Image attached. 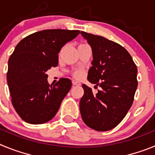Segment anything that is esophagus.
I'll list each match as a JSON object with an SVG mask.
<instances>
[{
    "mask_svg": "<svg viewBox=\"0 0 155 155\" xmlns=\"http://www.w3.org/2000/svg\"><path fill=\"white\" fill-rule=\"evenodd\" d=\"M72 84H73V85H81V82L78 81L73 80L72 81Z\"/></svg>",
    "mask_w": 155,
    "mask_h": 155,
    "instance_id": "obj_1",
    "label": "esophagus"
}]
</instances>
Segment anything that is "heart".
<instances>
[{
    "instance_id": "obj_1",
    "label": "heart",
    "mask_w": 155,
    "mask_h": 155,
    "mask_svg": "<svg viewBox=\"0 0 155 155\" xmlns=\"http://www.w3.org/2000/svg\"><path fill=\"white\" fill-rule=\"evenodd\" d=\"M74 76L76 77V78H80V77L81 76V72L79 71H75L74 73Z\"/></svg>"
}]
</instances>
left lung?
Listing matches in <instances>:
<instances>
[{
    "label": "left lung",
    "instance_id": "obj_1",
    "mask_svg": "<svg viewBox=\"0 0 155 155\" xmlns=\"http://www.w3.org/2000/svg\"><path fill=\"white\" fill-rule=\"evenodd\" d=\"M91 46L93 61L87 80L102 89L94 94L83 84L80 111L84 124L97 131L112 130L130 109L137 87V68L121 45L105 37L81 31Z\"/></svg>",
    "mask_w": 155,
    "mask_h": 155
}]
</instances>
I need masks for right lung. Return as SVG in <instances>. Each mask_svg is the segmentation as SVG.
<instances>
[{"label": "right lung", "mask_w": 155, "mask_h": 155, "mask_svg": "<svg viewBox=\"0 0 155 155\" xmlns=\"http://www.w3.org/2000/svg\"><path fill=\"white\" fill-rule=\"evenodd\" d=\"M79 33V30H42L16 46L8 60L7 81L12 105L25 122L44 124L57 114L72 83L61 78L54 85L50 84L46 71L58 65L61 48Z\"/></svg>", "instance_id": "right-lung-1"}]
</instances>
